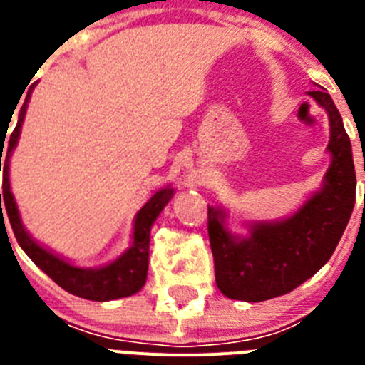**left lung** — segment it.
Segmentation results:
<instances>
[{
	"label": "left lung",
	"instance_id": "obj_1",
	"mask_svg": "<svg viewBox=\"0 0 365 365\" xmlns=\"http://www.w3.org/2000/svg\"><path fill=\"white\" fill-rule=\"evenodd\" d=\"M327 111L331 164L322 186L298 210L278 221H245L248 234L228 228V212L208 206L215 283L230 299L265 302L294 291L333 256L356 197L353 150L340 113L324 89L307 91Z\"/></svg>",
	"mask_w": 365,
	"mask_h": 365
}]
</instances>
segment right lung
<instances>
[{"label": "right lung", "instance_id": "1", "mask_svg": "<svg viewBox=\"0 0 365 365\" xmlns=\"http://www.w3.org/2000/svg\"><path fill=\"white\" fill-rule=\"evenodd\" d=\"M31 93L25 96L24 106L19 108L18 122L12 133L5 141L6 135L0 137V172L3 168V193H0V214L3 221V214L9 215L12 232L19 247L24 248L25 254L31 257L41 270H43L54 283L62 287L63 291L78 298L93 299V302H109V299L128 298L131 294H137L144 287L148 278V257H150V232L153 227L155 219L159 217L164 206L173 197L175 190L168 185L164 188L157 190L146 201V205L137 212L133 219V235H131V245L122 256L102 267H83L73 265L66 257L58 256L53 250L45 248L43 245L38 243L34 237L24 227L21 217H19L18 205L14 201V195L11 192V179H9V168H11V155L14 148L18 146V138L21 133V125L25 120V113L29 108ZM18 106V104H16ZM16 109V108H14ZM14 115V113H12ZM11 124V122H9ZM9 131V128H6ZM6 146L3 147L2 144ZM4 208H1V202ZM5 225V221H3Z\"/></svg>", "mask_w": 365, "mask_h": 365}]
</instances>
